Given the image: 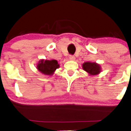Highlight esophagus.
Listing matches in <instances>:
<instances>
[{
    "label": "esophagus",
    "mask_w": 131,
    "mask_h": 131,
    "mask_svg": "<svg viewBox=\"0 0 131 131\" xmlns=\"http://www.w3.org/2000/svg\"><path fill=\"white\" fill-rule=\"evenodd\" d=\"M69 59L71 61H74L76 58H75V57L74 56H73V55H70V56L69 57Z\"/></svg>",
    "instance_id": "1"
}]
</instances>
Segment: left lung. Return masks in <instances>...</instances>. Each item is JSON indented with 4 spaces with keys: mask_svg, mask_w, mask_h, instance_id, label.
I'll return each instance as SVG.
<instances>
[{
    "mask_svg": "<svg viewBox=\"0 0 131 131\" xmlns=\"http://www.w3.org/2000/svg\"><path fill=\"white\" fill-rule=\"evenodd\" d=\"M82 69L89 76H96L101 72V67L99 64L88 61L82 64Z\"/></svg>",
    "mask_w": 131,
    "mask_h": 131,
    "instance_id": "left-lung-1",
    "label": "left lung"
}]
</instances>
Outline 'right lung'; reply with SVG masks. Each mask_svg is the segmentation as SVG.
I'll return each mask as SVG.
<instances>
[{"mask_svg": "<svg viewBox=\"0 0 131 131\" xmlns=\"http://www.w3.org/2000/svg\"><path fill=\"white\" fill-rule=\"evenodd\" d=\"M60 67V64L55 60H45L43 59L39 60L37 63L36 69L39 72L45 75L52 76L55 70Z\"/></svg>", "mask_w": 131, "mask_h": 131, "instance_id": "1", "label": "right lung"}]
</instances>
